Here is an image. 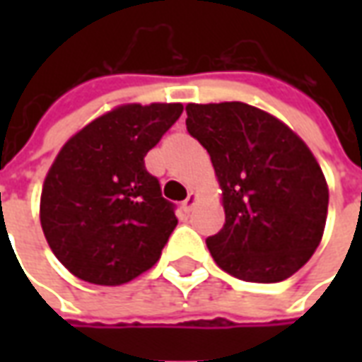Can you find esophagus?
<instances>
[{"mask_svg":"<svg viewBox=\"0 0 362 362\" xmlns=\"http://www.w3.org/2000/svg\"><path fill=\"white\" fill-rule=\"evenodd\" d=\"M197 199H199V196H197L196 192H189V196L186 197V199H184V204H182V209H184L186 213H189L194 207H196Z\"/></svg>","mask_w":362,"mask_h":362,"instance_id":"esophagus-1","label":"esophagus"}]
</instances>
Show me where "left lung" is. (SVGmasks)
Here are the masks:
<instances>
[{
    "label": "left lung",
    "mask_w": 362,
    "mask_h": 362,
    "mask_svg": "<svg viewBox=\"0 0 362 362\" xmlns=\"http://www.w3.org/2000/svg\"><path fill=\"white\" fill-rule=\"evenodd\" d=\"M189 135L211 157L225 225L207 238L223 272L279 283L312 258L327 217L326 176L310 147L266 110L244 103L186 104Z\"/></svg>",
    "instance_id": "obj_1"
}]
</instances>
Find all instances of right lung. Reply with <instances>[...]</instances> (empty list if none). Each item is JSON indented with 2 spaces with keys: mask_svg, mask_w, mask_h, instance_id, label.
Returning <instances> with one entry per match:
<instances>
[{
  "mask_svg": "<svg viewBox=\"0 0 362 362\" xmlns=\"http://www.w3.org/2000/svg\"><path fill=\"white\" fill-rule=\"evenodd\" d=\"M180 103L119 104L71 135L40 194V225L75 277L124 285L155 266L178 225L145 155L180 118Z\"/></svg>",
  "mask_w": 362,
  "mask_h": 362,
  "instance_id": "add662e5",
  "label": "right lung"
}]
</instances>
